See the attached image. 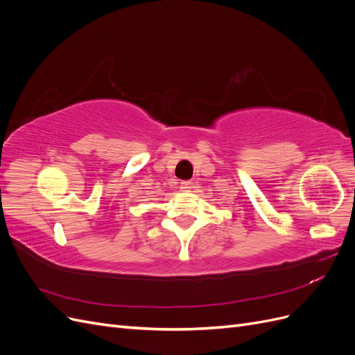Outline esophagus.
Returning <instances> with one entry per match:
<instances>
[{
  "label": "esophagus",
  "instance_id": "34e87169",
  "mask_svg": "<svg viewBox=\"0 0 355 355\" xmlns=\"http://www.w3.org/2000/svg\"><path fill=\"white\" fill-rule=\"evenodd\" d=\"M192 188V182L189 180H185V182H180V189L182 191H188Z\"/></svg>",
  "mask_w": 355,
  "mask_h": 355
}]
</instances>
